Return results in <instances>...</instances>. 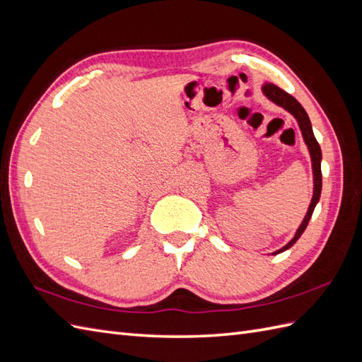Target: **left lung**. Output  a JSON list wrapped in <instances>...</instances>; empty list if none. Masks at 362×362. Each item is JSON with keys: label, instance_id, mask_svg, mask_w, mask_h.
Returning <instances> with one entry per match:
<instances>
[{"label": "left lung", "instance_id": "left-lung-1", "mask_svg": "<svg viewBox=\"0 0 362 362\" xmlns=\"http://www.w3.org/2000/svg\"><path fill=\"white\" fill-rule=\"evenodd\" d=\"M264 96L267 99H271L274 104L283 107L284 110L289 111V113L296 119V122H298V127L301 129V134L305 145L309 148V153H310V160H312V170H313V196H312V202L309 205L308 209V214H305L303 223L300 225V228L296 229V233L293 235V238L291 240L289 243L286 246H283L281 249H278V251L274 252V255L284 252L286 249H289L291 246H293L296 243V240L301 237V234L304 233V229L308 228L309 225V220L313 214V209L317 206V203L320 200L321 196V187H322V177H321V148L320 144L317 142V139L313 136V129H312V124H310V119L305 113V110L301 107V104L298 100H296L293 96H291L289 93H286L284 90H281L280 87H276L274 84H266L262 87Z\"/></svg>", "mask_w": 362, "mask_h": 362}]
</instances>
